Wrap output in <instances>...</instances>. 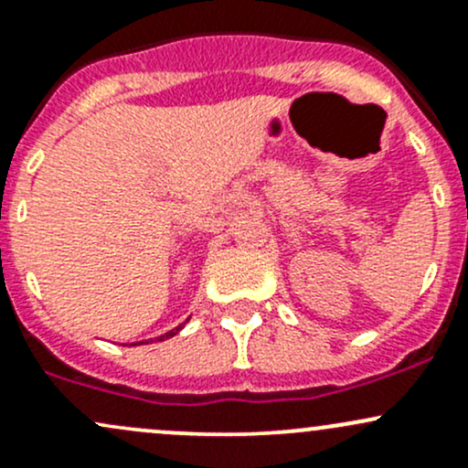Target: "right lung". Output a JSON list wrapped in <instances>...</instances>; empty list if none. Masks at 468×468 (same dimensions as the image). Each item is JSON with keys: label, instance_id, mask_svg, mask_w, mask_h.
<instances>
[{"label": "right lung", "instance_id": "add662e5", "mask_svg": "<svg viewBox=\"0 0 468 468\" xmlns=\"http://www.w3.org/2000/svg\"><path fill=\"white\" fill-rule=\"evenodd\" d=\"M189 321V319H187ZM187 321H185V324H187ZM185 324H180V325H176L174 330H169V333H165V335H160V336H155V339H147V341H138V344H129V346H143V344H149V341H165V339H169V336H174V335H178L180 330L185 328Z\"/></svg>", "mask_w": 468, "mask_h": 468}]
</instances>
